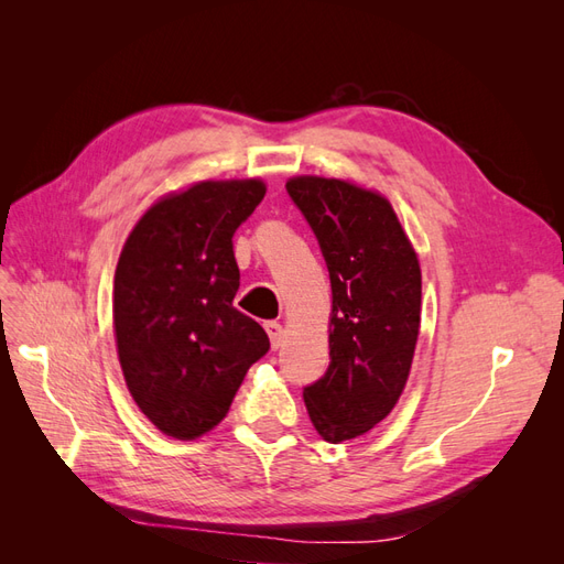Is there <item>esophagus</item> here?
Instances as JSON below:
<instances>
[{"mask_svg": "<svg viewBox=\"0 0 564 564\" xmlns=\"http://www.w3.org/2000/svg\"><path fill=\"white\" fill-rule=\"evenodd\" d=\"M263 327H265V332H268V336H270V346L278 350V348L282 346V340H284L282 324H280V322H265Z\"/></svg>", "mask_w": 564, "mask_h": 564, "instance_id": "34e87169", "label": "esophagus"}]
</instances>
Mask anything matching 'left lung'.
I'll return each instance as SVG.
<instances>
[{
  "instance_id": "left-lung-1",
  "label": "left lung",
  "mask_w": 564,
  "mask_h": 564,
  "mask_svg": "<svg viewBox=\"0 0 564 564\" xmlns=\"http://www.w3.org/2000/svg\"><path fill=\"white\" fill-rule=\"evenodd\" d=\"M286 193L317 237L332 280L329 367L303 388L317 433L365 435L400 400L421 322V268L390 202L338 178L299 176Z\"/></svg>"
}]
</instances>
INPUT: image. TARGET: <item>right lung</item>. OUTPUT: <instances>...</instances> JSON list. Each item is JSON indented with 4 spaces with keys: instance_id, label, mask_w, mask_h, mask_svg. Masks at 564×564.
I'll list each match as a JSON object with an SVG mask.
<instances>
[{
    "instance_id": "right-lung-1",
    "label": "right lung",
    "mask_w": 564,
    "mask_h": 564,
    "mask_svg": "<svg viewBox=\"0 0 564 564\" xmlns=\"http://www.w3.org/2000/svg\"><path fill=\"white\" fill-rule=\"evenodd\" d=\"M263 195L256 178L197 183L150 207L119 256V365L141 412L172 437L193 440L224 421L249 367L270 350L261 324L232 305V235Z\"/></svg>"
}]
</instances>
